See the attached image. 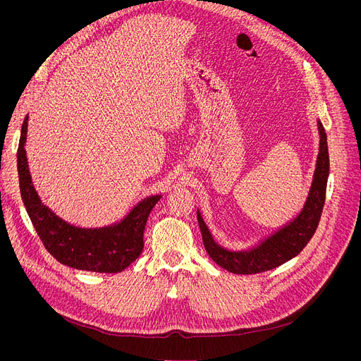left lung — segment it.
Wrapping results in <instances>:
<instances>
[{"label":"left lung","mask_w":361,"mask_h":361,"mask_svg":"<svg viewBox=\"0 0 361 361\" xmlns=\"http://www.w3.org/2000/svg\"><path fill=\"white\" fill-rule=\"evenodd\" d=\"M317 130L320 139L319 154L307 197L300 212L281 225L278 230L262 237L247 249H226L215 240L209 226L206 225L200 211L197 209V222L204 249L221 268L240 275L271 271L281 267L282 263L291 260L306 247V244L310 241L317 228L322 209H324L326 183L329 177L328 140L320 120H317Z\"/></svg>","instance_id":"8db88e82"}]
</instances>
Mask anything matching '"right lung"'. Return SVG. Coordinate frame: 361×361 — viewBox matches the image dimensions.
Masks as SVG:
<instances>
[{
	"mask_svg": "<svg viewBox=\"0 0 361 361\" xmlns=\"http://www.w3.org/2000/svg\"><path fill=\"white\" fill-rule=\"evenodd\" d=\"M27 121L29 116L23 121L17 149L18 184L27 215L45 249L60 263L74 269L99 274L124 271L143 252L147 216L162 196L142 199L126 216L109 225L85 228L64 221L41 200L32 183L25 149Z\"/></svg>",
	"mask_w": 361,
	"mask_h": 361,
	"instance_id": "add662e5",
	"label": "right lung"
}]
</instances>
